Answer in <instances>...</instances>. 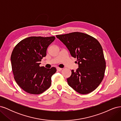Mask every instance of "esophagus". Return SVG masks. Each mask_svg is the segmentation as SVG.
Returning a JSON list of instances; mask_svg holds the SVG:
<instances>
[{
	"mask_svg": "<svg viewBox=\"0 0 121 121\" xmlns=\"http://www.w3.org/2000/svg\"><path fill=\"white\" fill-rule=\"evenodd\" d=\"M56 69L57 71H60L62 70V69L60 68V67H56Z\"/></svg>",
	"mask_w": 121,
	"mask_h": 121,
	"instance_id": "esophagus-1",
	"label": "esophagus"
}]
</instances>
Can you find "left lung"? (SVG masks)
<instances>
[{
	"label": "left lung",
	"instance_id": "left-lung-1",
	"mask_svg": "<svg viewBox=\"0 0 121 121\" xmlns=\"http://www.w3.org/2000/svg\"><path fill=\"white\" fill-rule=\"evenodd\" d=\"M73 57H77L79 68L72 70L67 79L69 85L77 92L86 94L92 92L104 79L106 63L102 46L98 40L81 32L57 35Z\"/></svg>",
	"mask_w": 121,
	"mask_h": 121
}]
</instances>
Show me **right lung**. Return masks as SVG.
<instances>
[{
	"label": "right lung",
	"instance_id": "obj_1",
	"mask_svg": "<svg viewBox=\"0 0 121 121\" xmlns=\"http://www.w3.org/2000/svg\"><path fill=\"white\" fill-rule=\"evenodd\" d=\"M56 37H30L21 40L13 48L10 59L14 79L22 89L32 94H39L48 89L56 68L40 67L46 56L48 46Z\"/></svg>",
	"mask_w": 121,
	"mask_h": 121
}]
</instances>
